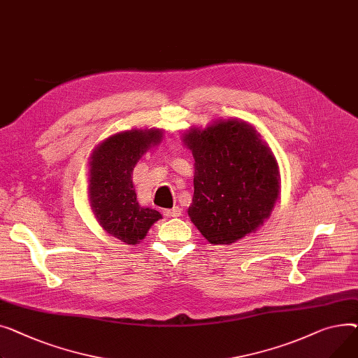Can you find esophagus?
Returning <instances> with one entry per match:
<instances>
[{"mask_svg":"<svg viewBox=\"0 0 358 358\" xmlns=\"http://www.w3.org/2000/svg\"><path fill=\"white\" fill-rule=\"evenodd\" d=\"M163 214H164L166 217H169V218H176V217H180L182 209H180L179 206H175V208H172V209H164Z\"/></svg>","mask_w":358,"mask_h":358,"instance_id":"obj_1","label":"esophagus"}]
</instances>
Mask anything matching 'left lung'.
I'll return each mask as SVG.
<instances>
[{"label":"left lung","instance_id":"left-lung-1","mask_svg":"<svg viewBox=\"0 0 358 358\" xmlns=\"http://www.w3.org/2000/svg\"><path fill=\"white\" fill-rule=\"evenodd\" d=\"M183 143L195 160L187 215L214 245L233 244L270 218L280 194L278 160L260 133L240 118L191 129Z\"/></svg>","mask_w":358,"mask_h":358}]
</instances>
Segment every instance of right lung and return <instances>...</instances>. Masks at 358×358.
I'll return each instance as SVG.
<instances>
[{"label":"right lung","instance_id":"1","mask_svg":"<svg viewBox=\"0 0 358 358\" xmlns=\"http://www.w3.org/2000/svg\"><path fill=\"white\" fill-rule=\"evenodd\" d=\"M162 137L160 129L121 131L101 141L88 159L91 211L105 233L125 244H138L162 218L156 209L138 203L133 183L137 162Z\"/></svg>","mask_w":358,"mask_h":358}]
</instances>
